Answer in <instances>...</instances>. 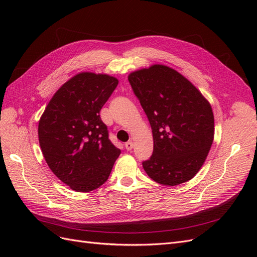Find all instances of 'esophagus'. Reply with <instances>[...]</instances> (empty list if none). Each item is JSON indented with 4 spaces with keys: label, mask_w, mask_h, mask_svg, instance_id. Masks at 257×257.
<instances>
[{
    "label": "esophagus",
    "mask_w": 257,
    "mask_h": 257,
    "mask_svg": "<svg viewBox=\"0 0 257 257\" xmlns=\"http://www.w3.org/2000/svg\"><path fill=\"white\" fill-rule=\"evenodd\" d=\"M125 148H126V150L127 151H130V150H132L133 149V142H127V143H125Z\"/></svg>",
    "instance_id": "esophagus-1"
}]
</instances>
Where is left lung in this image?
<instances>
[{
	"label": "left lung",
	"instance_id": "1",
	"mask_svg": "<svg viewBox=\"0 0 257 257\" xmlns=\"http://www.w3.org/2000/svg\"><path fill=\"white\" fill-rule=\"evenodd\" d=\"M128 81L152 128L153 153L143 163L145 172L169 186L191 180L213 143L214 115L209 100L167 65L137 69Z\"/></svg>",
	"mask_w": 257,
	"mask_h": 257
}]
</instances>
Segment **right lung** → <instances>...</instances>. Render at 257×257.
I'll return each mask as SVG.
<instances>
[{"label": "right lung", "instance_id": "right-lung-1", "mask_svg": "<svg viewBox=\"0 0 257 257\" xmlns=\"http://www.w3.org/2000/svg\"><path fill=\"white\" fill-rule=\"evenodd\" d=\"M118 83L108 74H76L54 93L38 122L46 163L76 192H90L104 184L121 153L108 138L99 116Z\"/></svg>", "mask_w": 257, "mask_h": 257}]
</instances>
